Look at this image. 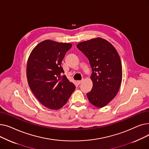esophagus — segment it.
I'll list each match as a JSON object with an SVG mask.
<instances>
[{"label": "esophagus", "mask_w": 149, "mask_h": 149, "mask_svg": "<svg viewBox=\"0 0 149 149\" xmlns=\"http://www.w3.org/2000/svg\"><path fill=\"white\" fill-rule=\"evenodd\" d=\"M83 79H82L81 80H80V81H77V83L79 84H81L83 82Z\"/></svg>", "instance_id": "34e87169"}]
</instances>
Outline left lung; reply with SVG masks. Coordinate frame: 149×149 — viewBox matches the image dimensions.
Segmentation results:
<instances>
[{"instance_id":"1","label":"left lung","mask_w":149,"mask_h":149,"mask_svg":"<svg viewBox=\"0 0 149 149\" xmlns=\"http://www.w3.org/2000/svg\"><path fill=\"white\" fill-rule=\"evenodd\" d=\"M77 48L89 61L93 87L87 93L90 103L103 107L115 98L122 80V66L114 46L102 38H95L78 43Z\"/></svg>"}]
</instances>
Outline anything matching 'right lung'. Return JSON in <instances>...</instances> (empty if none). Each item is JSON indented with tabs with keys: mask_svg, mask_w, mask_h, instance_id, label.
<instances>
[{
	"mask_svg": "<svg viewBox=\"0 0 149 149\" xmlns=\"http://www.w3.org/2000/svg\"><path fill=\"white\" fill-rule=\"evenodd\" d=\"M71 43L46 40L31 52L26 66L29 86L44 106L56 110L63 106L75 89L61 66Z\"/></svg>",
	"mask_w": 149,
	"mask_h": 149,
	"instance_id": "1",
	"label": "right lung"
}]
</instances>
